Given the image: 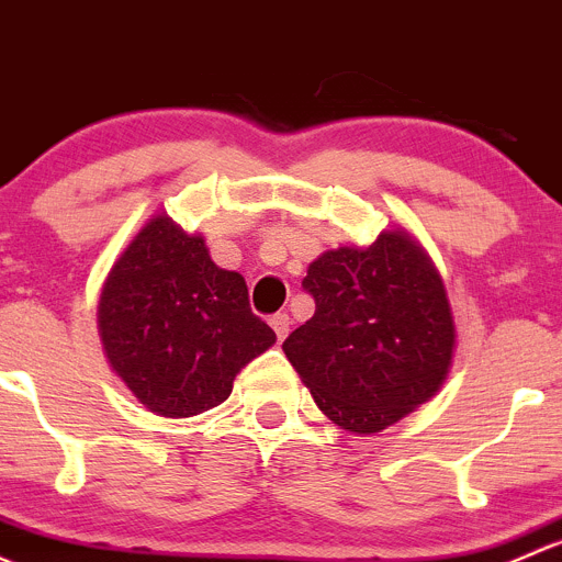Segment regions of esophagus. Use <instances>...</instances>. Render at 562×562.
Wrapping results in <instances>:
<instances>
[{
	"label": "esophagus",
	"mask_w": 562,
	"mask_h": 562,
	"mask_svg": "<svg viewBox=\"0 0 562 562\" xmlns=\"http://www.w3.org/2000/svg\"><path fill=\"white\" fill-rule=\"evenodd\" d=\"M289 324H292V319H289V314H276L270 316V327L276 329V335H279V340H283L289 335Z\"/></svg>",
	"instance_id": "obj_1"
}]
</instances>
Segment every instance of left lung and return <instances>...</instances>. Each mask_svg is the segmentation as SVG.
Returning a JSON list of instances; mask_svg holds the SVG:
<instances>
[{
    "mask_svg": "<svg viewBox=\"0 0 562 562\" xmlns=\"http://www.w3.org/2000/svg\"><path fill=\"white\" fill-rule=\"evenodd\" d=\"M303 286L316 311L283 340V355L340 430L375 436L441 390L457 346L452 305L408 229L329 248Z\"/></svg>",
    "mask_w": 562,
    "mask_h": 562,
    "instance_id": "left-lung-1",
    "label": "left lung"
}]
</instances>
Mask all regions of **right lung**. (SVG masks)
I'll return each mask as SVG.
<instances>
[{
  "label": "right lung",
  "mask_w": 562,
  "mask_h": 562,
  "mask_svg": "<svg viewBox=\"0 0 562 562\" xmlns=\"http://www.w3.org/2000/svg\"><path fill=\"white\" fill-rule=\"evenodd\" d=\"M97 329L110 368L151 414L216 408L235 375L276 344L248 308L240 273L218 268L200 233L154 213L102 283Z\"/></svg>",
  "instance_id": "right-lung-1"
}]
</instances>
